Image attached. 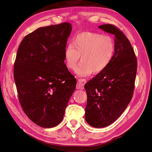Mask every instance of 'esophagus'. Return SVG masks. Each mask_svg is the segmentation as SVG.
Returning <instances> with one entry per match:
<instances>
[{"instance_id": "obj_1", "label": "esophagus", "mask_w": 152, "mask_h": 152, "mask_svg": "<svg viewBox=\"0 0 152 152\" xmlns=\"http://www.w3.org/2000/svg\"><path fill=\"white\" fill-rule=\"evenodd\" d=\"M86 83V80L85 79H79L77 83L76 88L77 89H83Z\"/></svg>"}]
</instances>
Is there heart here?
<instances>
[{"instance_id":"b5f03b06","label":"heart","mask_w":152,"mask_h":152,"mask_svg":"<svg viewBox=\"0 0 152 152\" xmlns=\"http://www.w3.org/2000/svg\"><path fill=\"white\" fill-rule=\"evenodd\" d=\"M115 44L110 36L94 32H83L76 36L64 52L66 68L74 69L81 56L75 73L79 77L90 76L93 72L104 71L113 60Z\"/></svg>"}]
</instances>
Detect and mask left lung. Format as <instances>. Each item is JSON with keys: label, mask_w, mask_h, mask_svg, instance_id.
I'll return each instance as SVG.
<instances>
[{"label": "left lung", "mask_w": 152, "mask_h": 152, "mask_svg": "<svg viewBox=\"0 0 152 152\" xmlns=\"http://www.w3.org/2000/svg\"><path fill=\"white\" fill-rule=\"evenodd\" d=\"M99 28L115 36V52L109 66L87 82L85 119L97 128L108 126L121 116L131 102L137 73V58L129 41L114 25Z\"/></svg>", "instance_id": "left-lung-1"}]
</instances>
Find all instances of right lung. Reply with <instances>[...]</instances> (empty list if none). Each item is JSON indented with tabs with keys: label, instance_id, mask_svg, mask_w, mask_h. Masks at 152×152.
<instances>
[{
	"label": "right lung",
	"instance_id": "1",
	"mask_svg": "<svg viewBox=\"0 0 152 152\" xmlns=\"http://www.w3.org/2000/svg\"><path fill=\"white\" fill-rule=\"evenodd\" d=\"M72 30L69 23L39 28L26 36L18 49L14 79L24 112L37 125L57 126L76 89L64 52Z\"/></svg>",
	"mask_w": 152,
	"mask_h": 152
}]
</instances>
